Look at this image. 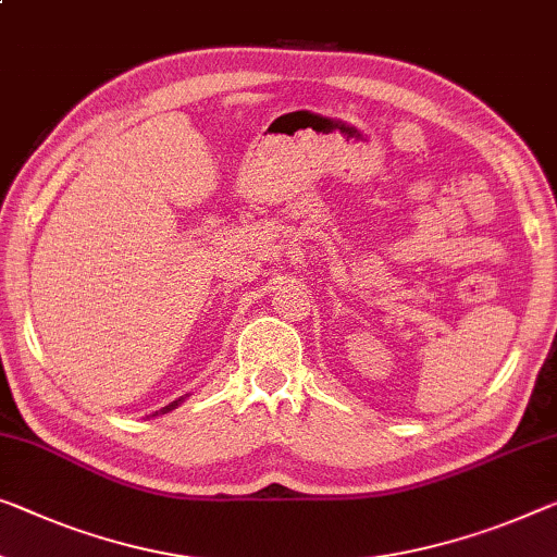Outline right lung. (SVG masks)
I'll list each match as a JSON object with an SVG mask.
<instances>
[{"mask_svg": "<svg viewBox=\"0 0 557 557\" xmlns=\"http://www.w3.org/2000/svg\"><path fill=\"white\" fill-rule=\"evenodd\" d=\"M182 400H185V397H180V400H174V403H170V405H164V408H162V410H157V412H152V418H154V414H164V412H170V410H174V408H177V405H180Z\"/></svg>", "mask_w": 557, "mask_h": 557, "instance_id": "1", "label": "right lung"}]
</instances>
